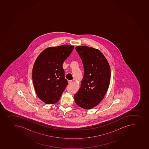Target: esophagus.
I'll use <instances>...</instances> for the list:
<instances>
[{"instance_id":"34e87169","label":"esophagus","mask_w":149,"mask_h":149,"mask_svg":"<svg viewBox=\"0 0 149 149\" xmlns=\"http://www.w3.org/2000/svg\"><path fill=\"white\" fill-rule=\"evenodd\" d=\"M72 80H69L68 81V83L69 85L71 84L72 83Z\"/></svg>"}]
</instances>
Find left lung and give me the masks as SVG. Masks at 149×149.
<instances>
[{"instance_id":"left-lung-1","label":"left lung","mask_w":149,"mask_h":149,"mask_svg":"<svg viewBox=\"0 0 149 149\" xmlns=\"http://www.w3.org/2000/svg\"><path fill=\"white\" fill-rule=\"evenodd\" d=\"M75 50L82 60L84 74L78 92L74 95L75 103L85 109H92L103 99L109 88L111 70L108 61L99 50L77 46Z\"/></svg>"}]
</instances>
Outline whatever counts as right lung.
Returning <instances> with one entry per match:
<instances>
[{
    "label": "right lung",
    "instance_id": "obj_1",
    "mask_svg": "<svg viewBox=\"0 0 149 149\" xmlns=\"http://www.w3.org/2000/svg\"><path fill=\"white\" fill-rule=\"evenodd\" d=\"M74 47L63 45L47 48L35 61L32 74L34 86L38 97L47 104L57 102L68 84L63 63Z\"/></svg>",
    "mask_w": 149,
    "mask_h": 149
}]
</instances>
